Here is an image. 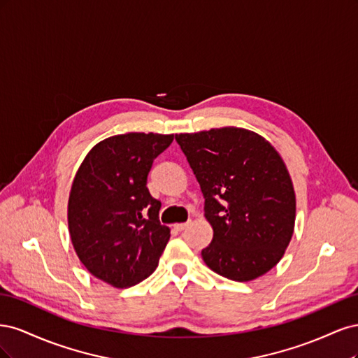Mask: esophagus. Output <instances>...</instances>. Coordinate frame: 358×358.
Segmentation results:
<instances>
[{"instance_id": "1", "label": "esophagus", "mask_w": 358, "mask_h": 358, "mask_svg": "<svg viewBox=\"0 0 358 358\" xmlns=\"http://www.w3.org/2000/svg\"><path fill=\"white\" fill-rule=\"evenodd\" d=\"M188 227V222H179V224H175V229L178 230V231H182V230H185Z\"/></svg>"}]
</instances>
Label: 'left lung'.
<instances>
[{
    "label": "left lung",
    "mask_w": 358,
    "mask_h": 358,
    "mask_svg": "<svg viewBox=\"0 0 358 358\" xmlns=\"http://www.w3.org/2000/svg\"><path fill=\"white\" fill-rule=\"evenodd\" d=\"M196 175L213 239L201 251L215 273L257 279L284 257L294 233L296 194L284 159L267 140L237 127L176 134Z\"/></svg>",
    "instance_id": "1"
}]
</instances>
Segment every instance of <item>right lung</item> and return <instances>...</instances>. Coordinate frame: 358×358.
<instances>
[{
	"label": "right lung",
	"mask_w": 358,
	"mask_h": 358,
	"mask_svg": "<svg viewBox=\"0 0 358 358\" xmlns=\"http://www.w3.org/2000/svg\"><path fill=\"white\" fill-rule=\"evenodd\" d=\"M173 134L127 133L96 143L71 183L69 231L76 254L95 278L115 288L142 282L170 239L161 201L146 187L154 159Z\"/></svg>",
	"instance_id": "right-lung-1"
}]
</instances>
